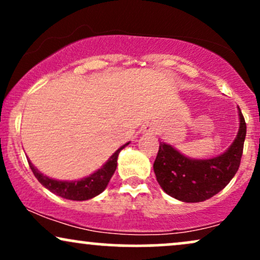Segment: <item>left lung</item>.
Returning a JSON list of instances; mask_svg holds the SVG:
<instances>
[{
  "mask_svg": "<svg viewBox=\"0 0 260 260\" xmlns=\"http://www.w3.org/2000/svg\"><path fill=\"white\" fill-rule=\"evenodd\" d=\"M240 111V131L235 142L220 156L193 160L178 153L171 145L160 143L154 172L159 184L178 201L198 203L207 201L223 189L236 175L243 154L246 121Z\"/></svg>",
  "mask_w": 260,
  "mask_h": 260,
  "instance_id": "1",
  "label": "left lung"
}]
</instances>
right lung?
Wrapping results in <instances>:
<instances>
[{
	"label": "right lung",
	"mask_w": 260,
	"mask_h": 260,
	"mask_svg": "<svg viewBox=\"0 0 260 260\" xmlns=\"http://www.w3.org/2000/svg\"><path fill=\"white\" fill-rule=\"evenodd\" d=\"M127 144H124L123 147H121L116 151L115 154L107 160V162L103 168L98 170L96 172L89 176V177L83 178L80 181H56L52 178L46 177L43 174L38 171V169H35V166L32 165L30 161H28L29 166H30L32 174L35 177L38 178V181L45 188L50 190V192L55 193L62 198L70 199V201H86V199H90L100 194L104 189H105L107 184H109L110 180H111L112 175L115 174V170L117 168V157L120 151L123 149Z\"/></svg>",
	"instance_id": "obj_1"
}]
</instances>
